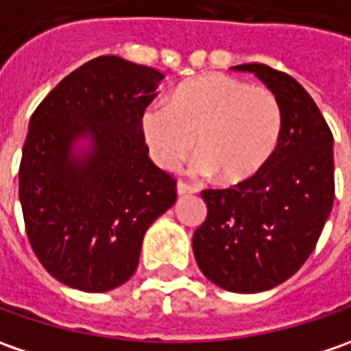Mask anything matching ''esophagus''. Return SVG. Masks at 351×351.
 Here are the masks:
<instances>
[{"instance_id": "1", "label": "esophagus", "mask_w": 351, "mask_h": 351, "mask_svg": "<svg viewBox=\"0 0 351 351\" xmlns=\"http://www.w3.org/2000/svg\"><path fill=\"white\" fill-rule=\"evenodd\" d=\"M176 192H178V196H184V194H194L196 189L189 184V182H182V180H178L176 182Z\"/></svg>"}]
</instances>
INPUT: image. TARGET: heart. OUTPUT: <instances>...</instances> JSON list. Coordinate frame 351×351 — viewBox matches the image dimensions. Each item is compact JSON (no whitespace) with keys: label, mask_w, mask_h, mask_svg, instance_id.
I'll return each mask as SVG.
<instances>
[{"label":"heart","mask_w":351,"mask_h":351,"mask_svg":"<svg viewBox=\"0 0 351 351\" xmlns=\"http://www.w3.org/2000/svg\"><path fill=\"white\" fill-rule=\"evenodd\" d=\"M281 130L277 96L226 74L182 84L169 104L157 101L141 117L147 147L162 169L176 171L196 147L194 171L216 173L221 182L257 175L273 157Z\"/></svg>","instance_id":"obj_1"}]
</instances>
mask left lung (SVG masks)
I'll return each instance as SVG.
<instances>
[{"label":"left lung","mask_w":351,"mask_h":351,"mask_svg":"<svg viewBox=\"0 0 351 351\" xmlns=\"http://www.w3.org/2000/svg\"><path fill=\"white\" fill-rule=\"evenodd\" d=\"M232 69L255 74L277 96L281 139L257 175L202 191L208 216L192 250L206 279L247 295L285 282L314 252L334 204V137L293 76L259 62Z\"/></svg>","instance_id":"8db88e82"}]
</instances>
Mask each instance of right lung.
Listing matches in <instances>:
<instances>
[{
  "instance_id": "obj_1",
  "label": "right lung",
  "mask_w": 351,
  "mask_h": 351,
  "mask_svg": "<svg viewBox=\"0 0 351 351\" xmlns=\"http://www.w3.org/2000/svg\"><path fill=\"white\" fill-rule=\"evenodd\" d=\"M165 74L98 56L38 104L19 167L31 247L56 281L106 293L130 281L176 180L149 159L141 117Z\"/></svg>"
}]
</instances>
